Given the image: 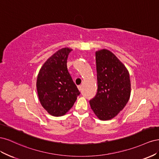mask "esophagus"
Returning a JSON list of instances; mask_svg holds the SVG:
<instances>
[{
    "label": "esophagus",
    "instance_id": "obj_1",
    "mask_svg": "<svg viewBox=\"0 0 159 159\" xmlns=\"http://www.w3.org/2000/svg\"><path fill=\"white\" fill-rule=\"evenodd\" d=\"M78 89H79L80 91H82V90H83V88H82V86H81V85H80V86H78Z\"/></svg>",
    "mask_w": 159,
    "mask_h": 159
}]
</instances>
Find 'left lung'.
Here are the masks:
<instances>
[{
  "instance_id": "obj_1",
  "label": "left lung",
  "mask_w": 159,
  "mask_h": 159,
  "mask_svg": "<svg viewBox=\"0 0 159 159\" xmlns=\"http://www.w3.org/2000/svg\"><path fill=\"white\" fill-rule=\"evenodd\" d=\"M98 92L89 101L100 120L115 117L125 107L131 95V81L126 67L106 49L95 52Z\"/></svg>"
}]
</instances>
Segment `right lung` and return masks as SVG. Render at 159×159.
I'll list each match as a JSON object with an SVG mask.
<instances>
[{"mask_svg": "<svg viewBox=\"0 0 159 159\" xmlns=\"http://www.w3.org/2000/svg\"><path fill=\"white\" fill-rule=\"evenodd\" d=\"M72 50L57 51L43 64L38 75V98L47 112L55 117L64 115L80 94L67 68V60Z\"/></svg>", "mask_w": 159, "mask_h": 159, "instance_id": "obj_1", "label": "right lung"}]
</instances>
